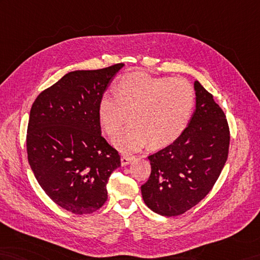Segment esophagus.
<instances>
[{
  "label": "esophagus",
  "mask_w": 260,
  "mask_h": 260,
  "mask_svg": "<svg viewBox=\"0 0 260 260\" xmlns=\"http://www.w3.org/2000/svg\"><path fill=\"white\" fill-rule=\"evenodd\" d=\"M135 159V157L134 156H132V155H123L122 157H120V164H122V166H126V165H128L131 161H133Z\"/></svg>",
  "instance_id": "34e87169"
}]
</instances>
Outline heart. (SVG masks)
<instances>
[{
  "instance_id": "1",
  "label": "heart",
  "mask_w": 260,
  "mask_h": 260,
  "mask_svg": "<svg viewBox=\"0 0 260 260\" xmlns=\"http://www.w3.org/2000/svg\"><path fill=\"white\" fill-rule=\"evenodd\" d=\"M194 105V90L184 78L155 77L144 73L125 75L116 95L100 100V122L110 136H115L129 119L132 125L114 138L122 152L141 149L148 142L164 147L183 134Z\"/></svg>"
}]
</instances>
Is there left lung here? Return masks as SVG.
<instances>
[{
	"label": "left lung",
	"mask_w": 260,
	"mask_h": 260,
	"mask_svg": "<svg viewBox=\"0 0 260 260\" xmlns=\"http://www.w3.org/2000/svg\"><path fill=\"white\" fill-rule=\"evenodd\" d=\"M196 106L176 141L148 156L149 178L142 185L145 204L161 216H178L194 207L218 179L228 156L229 128L213 95L194 83Z\"/></svg>",
	"instance_id": "1"
}]
</instances>
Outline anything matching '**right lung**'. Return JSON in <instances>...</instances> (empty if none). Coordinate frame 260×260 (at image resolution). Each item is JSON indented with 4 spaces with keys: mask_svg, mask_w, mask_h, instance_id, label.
<instances>
[{
    "mask_svg": "<svg viewBox=\"0 0 260 260\" xmlns=\"http://www.w3.org/2000/svg\"><path fill=\"white\" fill-rule=\"evenodd\" d=\"M123 66L70 72L36 98L29 113L28 164L45 194L76 215L105 204L108 178L120 166L102 136L99 104Z\"/></svg>",
    "mask_w": 260,
    "mask_h": 260,
    "instance_id": "add662e5",
    "label": "right lung"
}]
</instances>
